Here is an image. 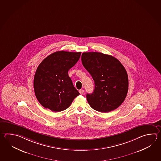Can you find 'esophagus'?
Instances as JSON below:
<instances>
[{"label":"esophagus","instance_id":"34e87169","mask_svg":"<svg viewBox=\"0 0 161 161\" xmlns=\"http://www.w3.org/2000/svg\"><path fill=\"white\" fill-rule=\"evenodd\" d=\"M79 92H80V93L81 95H83V94H84V90H82V89H81V90H80V91H79Z\"/></svg>","mask_w":161,"mask_h":161}]
</instances>
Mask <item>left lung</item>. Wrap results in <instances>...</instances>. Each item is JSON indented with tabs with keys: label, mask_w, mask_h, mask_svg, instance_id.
Returning <instances> with one entry per match:
<instances>
[{
	"label": "left lung",
	"mask_w": 161,
	"mask_h": 161,
	"mask_svg": "<svg viewBox=\"0 0 161 161\" xmlns=\"http://www.w3.org/2000/svg\"><path fill=\"white\" fill-rule=\"evenodd\" d=\"M81 61L95 81L93 92L86 94L89 104L100 112L118 108L128 92V75L125 67L114 57L102 53H83Z\"/></svg>",
	"instance_id": "left-lung-1"
}]
</instances>
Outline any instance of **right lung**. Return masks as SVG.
Returning a JSON list of instances; mask_svg holds the SVG:
<instances>
[{
    "instance_id": "1",
    "label": "right lung",
    "mask_w": 161,
    "mask_h": 161,
    "mask_svg": "<svg viewBox=\"0 0 161 161\" xmlns=\"http://www.w3.org/2000/svg\"><path fill=\"white\" fill-rule=\"evenodd\" d=\"M81 53L56 52L38 66L34 78V89L43 107L53 112L62 111L80 95L68 75V70L79 61Z\"/></svg>"
}]
</instances>
